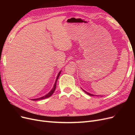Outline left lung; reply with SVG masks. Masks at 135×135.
<instances>
[{
	"mask_svg": "<svg viewBox=\"0 0 135 135\" xmlns=\"http://www.w3.org/2000/svg\"><path fill=\"white\" fill-rule=\"evenodd\" d=\"M82 90H83V89H82ZM83 91L84 92H85V93H86L87 94H88V95H89V96H95V95H92V94H91V93H88V92H86V91H84L83 90ZM96 96H97V95H96Z\"/></svg>",
	"mask_w": 135,
	"mask_h": 135,
	"instance_id": "8db88e82",
	"label": "left lung"
}]
</instances>
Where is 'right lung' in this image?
<instances>
[{
    "instance_id": "1",
    "label": "right lung",
    "mask_w": 135,
    "mask_h": 135,
    "mask_svg": "<svg viewBox=\"0 0 135 135\" xmlns=\"http://www.w3.org/2000/svg\"><path fill=\"white\" fill-rule=\"evenodd\" d=\"M61 71H60V72H59V74H58V75H57V78H56V81H55V84H54V88H52V90L49 92L47 95H45L44 96H43V97H40V98H38V99H32V100H33V101H36V100H43V99H46V98H48V97H50L53 93H54V92H55V89H56V83H57V79H58V78H59V76H60V73H61Z\"/></svg>"
}]
</instances>
